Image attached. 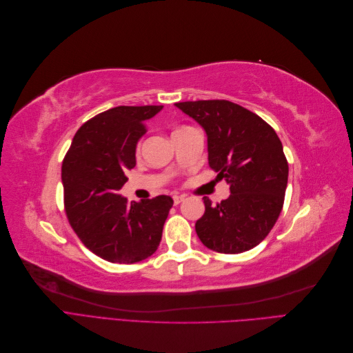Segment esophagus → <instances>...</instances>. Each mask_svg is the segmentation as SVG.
<instances>
[{
    "label": "esophagus",
    "instance_id": "esophagus-1",
    "mask_svg": "<svg viewBox=\"0 0 353 353\" xmlns=\"http://www.w3.org/2000/svg\"><path fill=\"white\" fill-rule=\"evenodd\" d=\"M172 199H174V203H175V205H179V203L184 200V196H174Z\"/></svg>",
    "mask_w": 353,
    "mask_h": 353
}]
</instances>
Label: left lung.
Listing matches in <instances>:
<instances>
[{
  "mask_svg": "<svg viewBox=\"0 0 353 353\" xmlns=\"http://www.w3.org/2000/svg\"><path fill=\"white\" fill-rule=\"evenodd\" d=\"M175 105L206 131L209 166L231 191L216 206L203 197L205 215L196 222L200 241L227 254L253 249L283 209L288 163L279 135L262 117L228 100Z\"/></svg>",
  "mask_w": 353,
  "mask_h": 353,
  "instance_id": "1",
  "label": "left lung"
}]
</instances>
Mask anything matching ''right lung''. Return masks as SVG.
I'll use <instances>...</instances> for the list:
<instances>
[{
  "mask_svg": "<svg viewBox=\"0 0 353 353\" xmlns=\"http://www.w3.org/2000/svg\"><path fill=\"white\" fill-rule=\"evenodd\" d=\"M163 105H119L85 122L63 159L65 210L79 240L113 263H135L152 256L162 240L169 196L130 203L121 196L145 121Z\"/></svg>",
  "mask_w": 353,
  "mask_h": 353,
  "instance_id": "1",
  "label": "right lung"
}]
</instances>
